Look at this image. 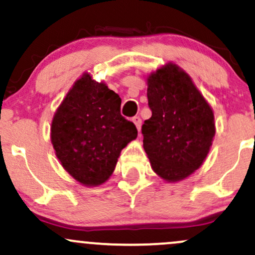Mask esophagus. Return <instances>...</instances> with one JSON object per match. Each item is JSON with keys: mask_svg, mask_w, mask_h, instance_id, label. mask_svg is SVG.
<instances>
[{"mask_svg": "<svg viewBox=\"0 0 255 255\" xmlns=\"http://www.w3.org/2000/svg\"><path fill=\"white\" fill-rule=\"evenodd\" d=\"M131 121L134 122V125L136 126V128H137V130L140 131V128H141V119L139 118V116H134L133 119H131Z\"/></svg>", "mask_w": 255, "mask_h": 255, "instance_id": "34e87169", "label": "esophagus"}]
</instances>
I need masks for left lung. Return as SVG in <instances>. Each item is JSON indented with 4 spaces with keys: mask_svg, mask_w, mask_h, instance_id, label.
I'll use <instances>...</instances> for the list:
<instances>
[{
    "mask_svg": "<svg viewBox=\"0 0 255 255\" xmlns=\"http://www.w3.org/2000/svg\"><path fill=\"white\" fill-rule=\"evenodd\" d=\"M151 119L141 127L151 166L166 181H178L203 164L215 136L213 113L191 78L166 64L147 79Z\"/></svg>",
    "mask_w": 255,
    "mask_h": 255,
    "instance_id": "obj_1",
    "label": "left lung"
}]
</instances>
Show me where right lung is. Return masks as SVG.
Masks as SVG:
<instances>
[{
	"instance_id": "right-lung-1",
	"label": "right lung",
	"mask_w": 255,
	"mask_h": 255,
	"mask_svg": "<svg viewBox=\"0 0 255 255\" xmlns=\"http://www.w3.org/2000/svg\"><path fill=\"white\" fill-rule=\"evenodd\" d=\"M136 135L135 125L121 115L120 96L89 74L74 84L51 125V141L61 164L85 186L105 182L122 148Z\"/></svg>"
}]
</instances>
